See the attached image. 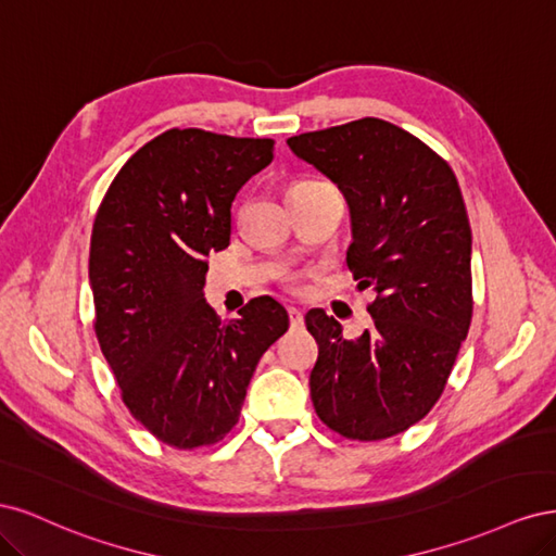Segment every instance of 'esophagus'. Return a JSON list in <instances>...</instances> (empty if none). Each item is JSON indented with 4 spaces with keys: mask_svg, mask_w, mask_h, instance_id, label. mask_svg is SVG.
<instances>
[{
    "mask_svg": "<svg viewBox=\"0 0 556 556\" xmlns=\"http://www.w3.org/2000/svg\"><path fill=\"white\" fill-rule=\"evenodd\" d=\"M288 315H290V325H292V327H301V325H304V313H301L299 308L290 306V308H288Z\"/></svg>",
    "mask_w": 556,
    "mask_h": 556,
    "instance_id": "obj_1",
    "label": "esophagus"
}]
</instances>
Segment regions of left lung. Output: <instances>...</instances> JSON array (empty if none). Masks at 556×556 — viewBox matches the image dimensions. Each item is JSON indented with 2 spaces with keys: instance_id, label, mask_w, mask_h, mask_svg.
Returning a JSON list of instances; mask_svg holds the SVG:
<instances>
[{
  "instance_id": "8db88e82",
  "label": "left lung",
  "mask_w": 556,
  "mask_h": 556,
  "mask_svg": "<svg viewBox=\"0 0 556 556\" xmlns=\"http://www.w3.org/2000/svg\"><path fill=\"white\" fill-rule=\"evenodd\" d=\"M292 153L339 185L350 211L348 266L378 296L374 325L348 341L306 313L317 341L311 399L345 439L380 441L439 401L470 327V225L459 182L429 146L380 117L299 134Z\"/></svg>"
}]
</instances>
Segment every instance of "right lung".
<instances>
[{"label": "right lung", "mask_w": 556, "mask_h": 556, "mask_svg": "<svg viewBox=\"0 0 556 556\" xmlns=\"http://www.w3.org/2000/svg\"><path fill=\"white\" fill-rule=\"evenodd\" d=\"M271 160V139L169 129L127 160L97 211V339L125 406L166 445L223 441L260 357L290 327L271 296L227 323L204 299L211 252L229 245L231 201Z\"/></svg>", "instance_id": "add662e5"}]
</instances>
